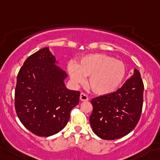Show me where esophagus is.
<instances>
[{"instance_id": "obj_1", "label": "esophagus", "mask_w": 160, "mask_h": 160, "mask_svg": "<svg viewBox=\"0 0 160 160\" xmlns=\"http://www.w3.org/2000/svg\"><path fill=\"white\" fill-rule=\"evenodd\" d=\"M80 100H81L82 102L88 101L89 98L87 97V94H85L84 93H81V94H80Z\"/></svg>"}]
</instances>
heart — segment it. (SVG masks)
<instances>
[{
    "label": "heart",
    "mask_w": 160,
    "mask_h": 160,
    "mask_svg": "<svg viewBox=\"0 0 160 160\" xmlns=\"http://www.w3.org/2000/svg\"><path fill=\"white\" fill-rule=\"evenodd\" d=\"M68 74L73 86L84 84L88 78L89 88L97 95H107L122 85L126 76V66L122 61L106 53H90L81 58L78 62L69 63Z\"/></svg>",
    "instance_id": "1"
}]
</instances>
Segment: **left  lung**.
<instances>
[{
	"label": "left lung",
	"mask_w": 160,
	"mask_h": 160,
	"mask_svg": "<svg viewBox=\"0 0 160 160\" xmlns=\"http://www.w3.org/2000/svg\"><path fill=\"white\" fill-rule=\"evenodd\" d=\"M143 83L140 73H134L121 88L91 100L90 126L96 135L113 140L122 138L136 127L143 102Z\"/></svg>",
	"instance_id": "obj_1"
}]
</instances>
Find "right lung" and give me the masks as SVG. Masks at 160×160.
Returning a JSON list of instances; mask_svg holds the SVG:
<instances>
[{"instance_id": "1", "label": "right lung", "mask_w": 160, "mask_h": 160, "mask_svg": "<svg viewBox=\"0 0 160 160\" xmlns=\"http://www.w3.org/2000/svg\"><path fill=\"white\" fill-rule=\"evenodd\" d=\"M49 47L30 55L21 68L15 109L22 123L38 136L55 135L66 127L80 93L66 88V71Z\"/></svg>"}]
</instances>
